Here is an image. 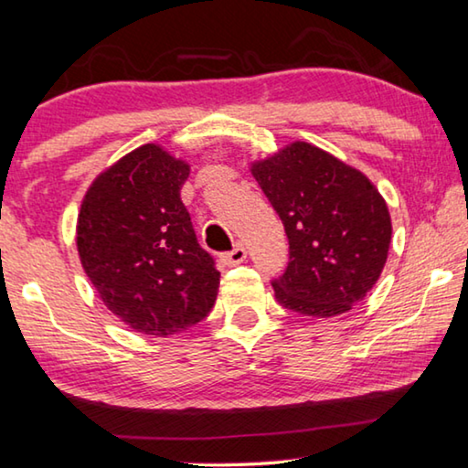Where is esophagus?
<instances>
[{
	"instance_id": "1",
	"label": "esophagus",
	"mask_w": 468,
	"mask_h": 468,
	"mask_svg": "<svg viewBox=\"0 0 468 468\" xmlns=\"http://www.w3.org/2000/svg\"><path fill=\"white\" fill-rule=\"evenodd\" d=\"M221 259H224L226 265H239L244 261V259H247V249H244L240 242H236L234 249L229 250V253L221 255Z\"/></svg>"
}]
</instances>
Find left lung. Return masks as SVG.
<instances>
[{
    "label": "left lung",
    "instance_id": "1",
    "mask_svg": "<svg viewBox=\"0 0 468 468\" xmlns=\"http://www.w3.org/2000/svg\"><path fill=\"white\" fill-rule=\"evenodd\" d=\"M250 174L289 239V265L271 282L278 303L312 318L349 312L389 253L391 218L375 184L307 142L253 163Z\"/></svg>",
    "mask_w": 468,
    "mask_h": 468
}]
</instances>
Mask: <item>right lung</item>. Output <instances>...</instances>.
Listing matches in <instances>:
<instances>
[{
	"label": "right lung",
	"instance_id": "add662e5",
	"mask_svg": "<svg viewBox=\"0 0 468 468\" xmlns=\"http://www.w3.org/2000/svg\"><path fill=\"white\" fill-rule=\"evenodd\" d=\"M188 176V163L144 144L85 192L79 259L104 305L135 333H184L218 299L219 271L179 198Z\"/></svg>",
	"mask_w": 468,
	"mask_h": 468
}]
</instances>
